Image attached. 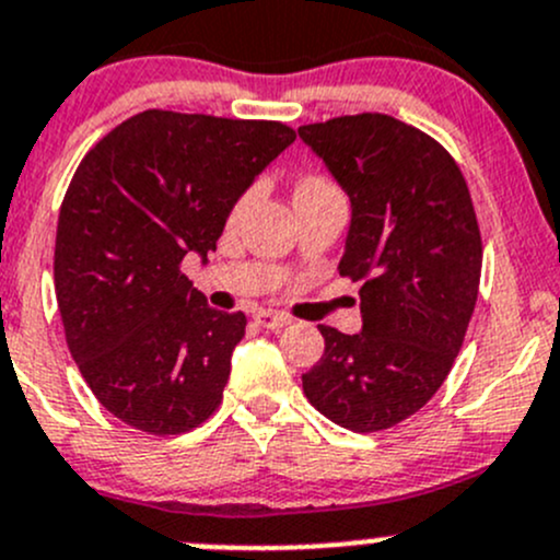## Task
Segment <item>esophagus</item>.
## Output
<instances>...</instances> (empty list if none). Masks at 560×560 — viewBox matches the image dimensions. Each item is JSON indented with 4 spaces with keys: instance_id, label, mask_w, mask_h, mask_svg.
<instances>
[{
    "instance_id": "1",
    "label": "esophagus",
    "mask_w": 560,
    "mask_h": 560,
    "mask_svg": "<svg viewBox=\"0 0 560 560\" xmlns=\"http://www.w3.org/2000/svg\"><path fill=\"white\" fill-rule=\"evenodd\" d=\"M255 322L265 329H281V327L290 325L292 319L287 314H279V311H257Z\"/></svg>"
}]
</instances>
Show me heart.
<instances>
[{
    "mask_svg": "<svg viewBox=\"0 0 560 560\" xmlns=\"http://www.w3.org/2000/svg\"><path fill=\"white\" fill-rule=\"evenodd\" d=\"M325 187H332V185H329L327 179H322V176H305V179L300 182V185H298V196H300V192L325 190ZM249 201H252V190H249V192H244V196L238 198V203H235V209H233V217H238L241 211H244L246 206H249Z\"/></svg>",
    "mask_w": 560,
    "mask_h": 560,
    "instance_id": "1",
    "label": "heart"
}]
</instances>
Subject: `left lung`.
I'll return each instance as SVG.
<instances>
[{"label": "left lung", "instance_id": "1", "mask_svg": "<svg viewBox=\"0 0 560 560\" xmlns=\"http://www.w3.org/2000/svg\"><path fill=\"white\" fill-rule=\"evenodd\" d=\"M351 198L338 270L359 281L362 332L319 325L325 354L303 375L308 402L351 432L419 413L448 378L478 303L482 241L451 152L381 112L298 128Z\"/></svg>", "mask_w": 560, "mask_h": 560}]
</instances>
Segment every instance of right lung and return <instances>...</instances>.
Instances as JSON below:
<instances>
[{
  "label": "right lung",
  "instance_id": "right-lung-1",
  "mask_svg": "<svg viewBox=\"0 0 560 560\" xmlns=\"http://www.w3.org/2000/svg\"><path fill=\"white\" fill-rule=\"evenodd\" d=\"M295 141L276 120L147 109L88 150L56 231V300L82 378L115 419L182 434L220 408L246 316L179 270L217 249L228 214Z\"/></svg>",
  "mask_w": 560,
  "mask_h": 560
}]
</instances>
